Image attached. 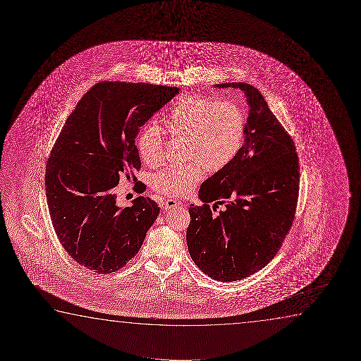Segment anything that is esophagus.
<instances>
[{
    "label": "esophagus",
    "mask_w": 361,
    "mask_h": 361,
    "mask_svg": "<svg viewBox=\"0 0 361 361\" xmlns=\"http://www.w3.org/2000/svg\"><path fill=\"white\" fill-rule=\"evenodd\" d=\"M178 204L180 203L178 202V201H175V200H163L161 202H160V206L164 208V209H166V211H169V209H171V208L178 207Z\"/></svg>",
    "instance_id": "obj_1"
}]
</instances>
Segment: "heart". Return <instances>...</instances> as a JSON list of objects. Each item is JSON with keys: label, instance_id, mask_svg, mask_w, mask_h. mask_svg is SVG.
I'll list each match as a JSON object with an SVG mask.
<instances>
[{"label": "heart", "instance_id": "b5f03b06", "mask_svg": "<svg viewBox=\"0 0 361 361\" xmlns=\"http://www.w3.org/2000/svg\"><path fill=\"white\" fill-rule=\"evenodd\" d=\"M169 132L188 137V158L183 165H170L152 180L155 191L171 197L191 192L209 171H219L235 159L245 135V117L232 101H212L183 96L165 116ZM163 130L157 123L145 126L137 137V150L144 163L155 166L163 160Z\"/></svg>", "mask_w": 361, "mask_h": 361}]
</instances>
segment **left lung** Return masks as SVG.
Masks as SVG:
<instances>
[{"instance_id": "8db88e82", "label": "left lung", "mask_w": 361, "mask_h": 361, "mask_svg": "<svg viewBox=\"0 0 361 361\" xmlns=\"http://www.w3.org/2000/svg\"><path fill=\"white\" fill-rule=\"evenodd\" d=\"M239 89L247 104L244 144L228 166L203 181L191 204L186 239L190 255L206 275L232 282L252 275L276 255L296 211L300 165L296 147L267 101L244 82L216 85ZM225 204L212 216L209 203Z\"/></svg>"}]
</instances>
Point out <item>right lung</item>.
<instances>
[{
	"instance_id": "right-lung-1",
	"label": "right lung",
	"mask_w": 361,
	"mask_h": 361,
	"mask_svg": "<svg viewBox=\"0 0 361 361\" xmlns=\"http://www.w3.org/2000/svg\"><path fill=\"white\" fill-rule=\"evenodd\" d=\"M178 87L104 81L84 94L55 142L45 170L50 218L75 262L99 274L123 267L139 252L160 209L139 196L118 207L119 175L140 169L139 128ZM135 181V180H134Z\"/></svg>"
}]
</instances>
